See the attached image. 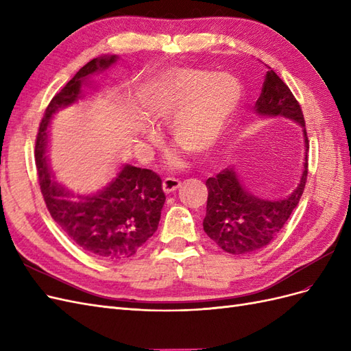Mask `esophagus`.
<instances>
[{
	"label": "esophagus",
	"instance_id": "obj_1",
	"mask_svg": "<svg viewBox=\"0 0 351 351\" xmlns=\"http://www.w3.org/2000/svg\"><path fill=\"white\" fill-rule=\"evenodd\" d=\"M162 185H163V191L166 192V194H171V192L176 191L180 186V180L175 179V178H166Z\"/></svg>",
	"mask_w": 351,
	"mask_h": 351
}]
</instances>
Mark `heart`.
Instances as JSON below:
<instances>
[{
    "mask_svg": "<svg viewBox=\"0 0 351 351\" xmlns=\"http://www.w3.org/2000/svg\"><path fill=\"white\" fill-rule=\"evenodd\" d=\"M243 99V88L228 73L179 69L169 71L144 90L141 110L154 123L171 120L175 141L189 152L204 154L213 150L229 128ZM140 137L153 141L156 132L140 127ZM172 167L182 165L178 153L169 156Z\"/></svg>",
    "mask_w": 351,
    "mask_h": 351,
    "instance_id": "heart-1",
    "label": "heart"
}]
</instances>
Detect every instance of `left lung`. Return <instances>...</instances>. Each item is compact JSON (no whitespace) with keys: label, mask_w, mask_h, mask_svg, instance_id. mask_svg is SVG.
<instances>
[{"label":"left lung","mask_w":351,"mask_h":351,"mask_svg":"<svg viewBox=\"0 0 351 351\" xmlns=\"http://www.w3.org/2000/svg\"><path fill=\"white\" fill-rule=\"evenodd\" d=\"M255 110L261 117H282L298 122L303 128L306 152L298 186L281 199H267L252 194L242 185L232 167L207 179V213L202 226L210 239L232 255L254 254L273 241L299 204L308 179L309 141L302 109L287 84L273 70L265 74Z\"/></svg>","instance_id":"obj_1"}]
</instances>
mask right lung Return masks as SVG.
<instances>
[{"instance_id": "right-lung-1", "label": "right lung", "mask_w": 351, "mask_h": 351, "mask_svg": "<svg viewBox=\"0 0 351 351\" xmlns=\"http://www.w3.org/2000/svg\"><path fill=\"white\" fill-rule=\"evenodd\" d=\"M117 60V55H104L87 62L52 97L40 121L35 145L39 185L52 219L84 252L105 261L131 258L157 230L166 199L160 176L150 169L123 165L104 189L71 199L74 194L55 180L47 150L52 117L83 99L82 87L88 77L108 70Z\"/></svg>"}]
</instances>
